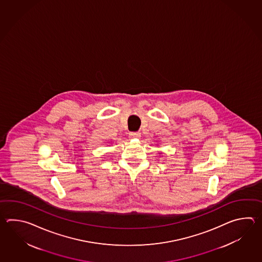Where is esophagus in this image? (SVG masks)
I'll return each mask as SVG.
<instances>
[{
    "instance_id": "34e87169",
    "label": "esophagus",
    "mask_w": 262,
    "mask_h": 262,
    "mask_svg": "<svg viewBox=\"0 0 262 262\" xmlns=\"http://www.w3.org/2000/svg\"><path fill=\"white\" fill-rule=\"evenodd\" d=\"M129 137H130L131 139H139V138L141 137V133H140V132H130Z\"/></svg>"
}]
</instances>
